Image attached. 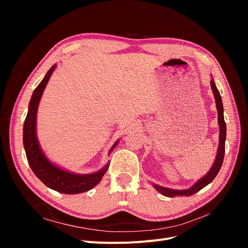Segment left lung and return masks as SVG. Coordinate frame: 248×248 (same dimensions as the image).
I'll list each match as a JSON object with an SVG mask.
<instances>
[{
	"mask_svg": "<svg viewBox=\"0 0 248 248\" xmlns=\"http://www.w3.org/2000/svg\"><path fill=\"white\" fill-rule=\"evenodd\" d=\"M210 84H211V89L215 98L217 112H218V126H219V145H218V149H217V153H216L215 160L213 162V166L204 177H202L199 181H197L191 187H189V188L187 189H183V190L171 189V188H168V187H163L153 183L154 188L158 192H160L164 197L174 198V197L192 196V194L200 191L202 188H204L205 186L211 183L213 181V179L217 176V174H218V171L222 166V161L224 157V147H226V139H227V125H226V122H224V118H223V107H222L221 96L214 84L213 78L211 80H210Z\"/></svg>",
	"mask_w": 248,
	"mask_h": 248,
	"instance_id": "8db88e82",
	"label": "left lung"
}]
</instances>
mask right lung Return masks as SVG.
Masks as SVG:
<instances>
[{"label": "right lung", "instance_id": "1", "mask_svg": "<svg viewBox=\"0 0 248 248\" xmlns=\"http://www.w3.org/2000/svg\"><path fill=\"white\" fill-rule=\"evenodd\" d=\"M56 64L47 71L40 84L34 90L29 103L28 115L24 124V147L28 162L36 177L50 189L66 194H77L92 189L98 184L108 169V163L101 170L92 174H77L66 170L52 163L42 151L36 133L37 109L50 76L56 69ZM117 140L109 150V153L118 145ZM108 153V154H109Z\"/></svg>", "mask_w": 248, "mask_h": 248}]
</instances>
